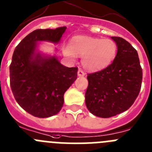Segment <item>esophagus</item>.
I'll return each instance as SVG.
<instances>
[{
  "mask_svg": "<svg viewBox=\"0 0 152 152\" xmlns=\"http://www.w3.org/2000/svg\"><path fill=\"white\" fill-rule=\"evenodd\" d=\"M77 75H78L79 77H83L85 75V74L81 70V69H79L78 71H77Z\"/></svg>",
  "mask_w": 152,
  "mask_h": 152,
  "instance_id": "obj_1",
  "label": "esophagus"
}]
</instances>
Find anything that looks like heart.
<instances>
[{
  "label": "heart",
  "mask_w": 152,
  "mask_h": 152,
  "mask_svg": "<svg viewBox=\"0 0 152 152\" xmlns=\"http://www.w3.org/2000/svg\"><path fill=\"white\" fill-rule=\"evenodd\" d=\"M64 56L75 61L77 56L83 57L82 65L90 72H98L108 67L116 57L118 45L109 38L102 39L89 36H75L70 46L62 49Z\"/></svg>",
  "instance_id": "obj_1"
}]
</instances>
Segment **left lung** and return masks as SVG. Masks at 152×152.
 Segmentation results:
<instances>
[{
	"label": "left lung",
	"instance_id": "obj_1",
	"mask_svg": "<svg viewBox=\"0 0 152 152\" xmlns=\"http://www.w3.org/2000/svg\"><path fill=\"white\" fill-rule=\"evenodd\" d=\"M111 39L118 45L113 62L87 77V109L104 118L115 116L130 108L140 93L142 80V69L136 49L122 37Z\"/></svg>",
	"mask_w": 152,
	"mask_h": 152
}]
</instances>
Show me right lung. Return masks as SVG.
<instances>
[{
  "instance_id": "add662e5",
  "label": "right lung",
  "mask_w": 152,
  "mask_h": 152,
  "mask_svg": "<svg viewBox=\"0 0 152 152\" xmlns=\"http://www.w3.org/2000/svg\"><path fill=\"white\" fill-rule=\"evenodd\" d=\"M66 27L37 29L17 45L10 65L12 94L25 111L45 118L59 113L64 102V93L77 76V68L60 63L56 56L37 52L38 41L57 44Z\"/></svg>"
}]
</instances>
